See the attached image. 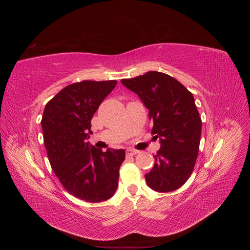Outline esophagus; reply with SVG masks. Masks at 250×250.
<instances>
[{
	"label": "esophagus",
	"mask_w": 250,
	"mask_h": 250,
	"mask_svg": "<svg viewBox=\"0 0 250 250\" xmlns=\"http://www.w3.org/2000/svg\"><path fill=\"white\" fill-rule=\"evenodd\" d=\"M138 153H139V151L130 149V150H127V151H126V156H127V157H128V156H133V155L138 154Z\"/></svg>",
	"instance_id": "1"
}]
</instances>
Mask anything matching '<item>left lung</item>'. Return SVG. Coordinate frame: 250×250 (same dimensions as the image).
I'll return each mask as SVG.
<instances>
[{
    "label": "left lung",
    "mask_w": 250,
    "mask_h": 250,
    "mask_svg": "<svg viewBox=\"0 0 250 250\" xmlns=\"http://www.w3.org/2000/svg\"><path fill=\"white\" fill-rule=\"evenodd\" d=\"M121 82L149 109L151 133L161 141L153 168L145 175L147 185L163 193L177 190L191 176L199 151L202 122L192 93L156 71Z\"/></svg>",
    "instance_id": "obj_1"
}]
</instances>
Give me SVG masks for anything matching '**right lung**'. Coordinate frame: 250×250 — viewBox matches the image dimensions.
Listing matches in <instances>:
<instances>
[{"mask_svg":"<svg viewBox=\"0 0 250 250\" xmlns=\"http://www.w3.org/2000/svg\"><path fill=\"white\" fill-rule=\"evenodd\" d=\"M116 80H83L62 88L44 107L42 128L55 175L71 195L86 202L107 200L118 188L123 149L90 148V121Z\"/></svg>","mask_w":250,"mask_h":250,"instance_id":"add662e5","label":"right lung"}]
</instances>
